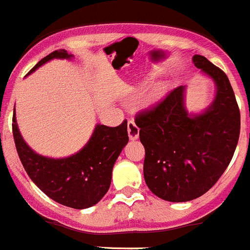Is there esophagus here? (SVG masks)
<instances>
[{"label": "esophagus", "mask_w": 250, "mask_h": 250, "mask_svg": "<svg viewBox=\"0 0 250 250\" xmlns=\"http://www.w3.org/2000/svg\"><path fill=\"white\" fill-rule=\"evenodd\" d=\"M139 132H140V129L135 124V121L132 119L127 121V134H129V137L131 140H136L139 137Z\"/></svg>", "instance_id": "obj_1"}]
</instances>
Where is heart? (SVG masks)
Returning <instances> with one entry per match:
<instances>
[{"label":"heart","mask_w":250,"mask_h":250,"mask_svg":"<svg viewBox=\"0 0 250 250\" xmlns=\"http://www.w3.org/2000/svg\"><path fill=\"white\" fill-rule=\"evenodd\" d=\"M160 93H161V89H159V90H156V91H155V95H159Z\"/></svg>","instance_id":"1"}]
</instances>
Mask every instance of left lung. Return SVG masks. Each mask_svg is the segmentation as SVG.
Here are the masks:
<instances>
[{"mask_svg": "<svg viewBox=\"0 0 250 250\" xmlns=\"http://www.w3.org/2000/svg\"><path fill=\"white\" fill-rule=\"evenodd\" d=\"M194 65L212 78L216 97L201 114L185 107L186 86H177L135 116L145 147L144 177L153 194L170 202L198 198L216 185L233 157L240 132V113L226 73L206 57Z\"/></svg>", "mask_w": 250, "mask_h": 250, "instance_id": "left-lung-1", "label": "left lung"}]
</instances>
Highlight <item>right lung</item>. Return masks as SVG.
I'll return each mask as SVG.
<instances>
[{"mask_svg":"<svg viewBox=\"0 0 250 250\" xmlns=\"http://www.w3.org/2000/svg\"><path fill=\"white\" fill-rule=\"evenodd\" d=\"M54 58L70 59L67 50H54L41 59L28 74ZM12 132L18 156L29 178L49 198L67 207L84 209L97 205L107 192L116 159L129 141L127 121L116 127L98 124L90 140L79 152L64 159H49L34 152L21 136L16 114Z\"/></svg>","mask_w":250,"mask_h":250,"instance_id":"right-lung-1","label":"right lung"}]
</instances>
